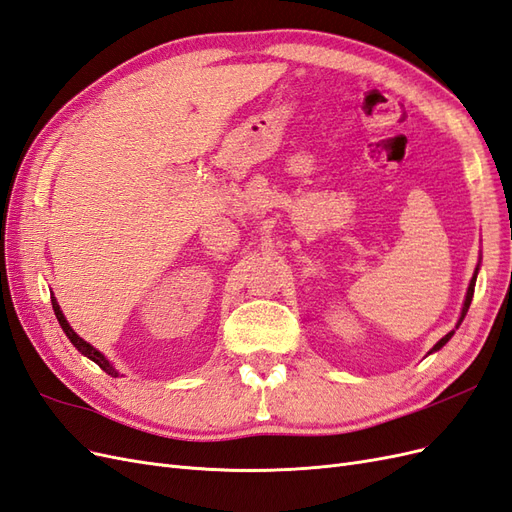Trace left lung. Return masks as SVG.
I'll return each mask as SVG.
<instances>
[{
    "label": "left lung",
    "instance_id": "8db88e82",
    "mask_svg": "<svg viewBox=\"0 0 512 512\" xmlns=\"http://www.w3.org/2000/svg\"><path fill=\"white\" fill-rule=\"evenodd\" d=\"M478 269H480V260H478V265H476V269H474V275H472V280H470V286H468V292H466V301H463V307H461V314H459V320H457V324H455V329H459V324L463 322V318H466V314H468V309H470V303H472V297H474V286H476V275H478ZM455 329L451 331V333H446L440 342L433 346L427 354H433V352H438L440 348H444L446 344H448V339H451L453 335H455Z\"/></svg>",
    "mask_w": 512,
    "mask_h": 512
}]
</instances>
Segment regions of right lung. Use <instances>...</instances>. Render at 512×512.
Returning <instances> with one entry per match:
<instances>
[{
	"mask_svg": "<svg viewBox=\"0 0 512 512\" xmlns=\"http://www.w3.org/2000/svg\"><path fill=\"white\" fill-rule=\"evenodd\" d=\"M51 303H53V309H55V316H57V320H59V327L61 329H64V333H66V337L70 339V342H72V346L76 348V350H79L81 354H85L87 356V359H91V361H94L96 365H100L104 371H106V374L108 376H113V378H117L119 376V371L113 367V363L111 361H108L106 359V356L98 350V348H94V346H91L89 342H85V339L83 337H79V335H76L74 333V329L70 327V322L66 320V316H64V312H61V307H59V303H57V299L53 297V294H51Z\"/></svg>",
	"mask_w": 512,
	"mask_h": 512,
	"instance_id": "1",
	"label": "right lung"
}]
</instances>
